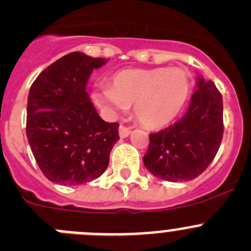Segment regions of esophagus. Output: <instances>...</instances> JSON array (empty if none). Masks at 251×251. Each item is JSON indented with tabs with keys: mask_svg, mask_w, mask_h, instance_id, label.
Masks as SVG:
<instances>
[{
	"mask_svg": "<svg viewBox=\"0 0 251 251\" xmlns=\"http://www.w3.org/2000/svg\"><path fill=\"white\" fill-rule=\"evenodd\" d=\"M131 130L128 127H126V126L124 125H120L119 126V135H120L121 139H125V137H127L128 135H130Z\"/></svg>",
	"mask_w": 251,
	"mask_h": 251,
	"instance_id": "34e87169",
	"label": "esophagus"
}]
</instances>
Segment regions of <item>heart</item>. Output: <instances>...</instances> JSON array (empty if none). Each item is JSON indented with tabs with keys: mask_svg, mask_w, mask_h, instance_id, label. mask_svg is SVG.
Here are the masks:
<instances>
[{
	"mask_svg": "<svg viewBox=\"0 0 251 251\" xmlns=\"http://www.w3.org/2000/svg\"><path fill=\"white\" fill-rule=\"evenodd\" d=\"M189 76L181 68H128L115 73L109 88L95 89L94 104L109 118L133 104V114L147 128L166 127L186 106Z\"/></svg>",
	"mask_w": 251,
	"mask_h": 251,
	"instance_id": "b5f03b06",
	"label": "heart"
}]
</instances>
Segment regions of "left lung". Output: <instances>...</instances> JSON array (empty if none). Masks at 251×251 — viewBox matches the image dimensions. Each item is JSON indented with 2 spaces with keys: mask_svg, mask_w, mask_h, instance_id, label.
I'll return each instance as SVG.
<instances>
[{
  "mask_svg": "<svg viewBox=\"0 0 251 251\" xmlns=\"http://www.w3.org/2000/svg\"><path fill=\"white\" fill-rule=\"evenodd\" d=\"M223 99L213 81L197 78V90L181 120L150 135L144 165L170 182L191 181L214 160L223 137Z\"/></svg>",
  "mask_w": 251,
  "mask_h": 251,
  "instance_id": "obj_1",
  "label": "left lung"
}]
</instances>
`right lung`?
Here are the masks:
<instances>
[{
  "label": "right lung",
  "mask_w": 251,
  "mask_h": 251,
  "mask_svg": "<svg viewBox=\"0 0 251 251\" xmlns=\"http://www.w3.org/2000/svg\"><path fill=\"white\" fill-rule=\"evenodd\" d=\"M106 62L73 51L30 86L27 139L41 171L54 183L78 186L100 177L120 139L118 124L102 120L86 93L93 70Z\"/></svg>",
  "instance_id": "1"
}]
</instances>
